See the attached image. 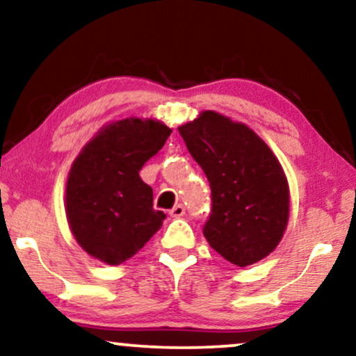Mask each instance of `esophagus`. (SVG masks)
I'll list each match as a JSON object with an SVG mask.
<instances>
[{"mask_svg": "<svg viewBox=\"0 0 356 356\" xmlns=\"http://www.w3.org/2000/svg\"><path fill=\"white\" fill-rule=\"evenodd\" d=\"M184 213H186V207L181 205V204L172 207V209H170V211H169L170 217H174V218H181Z\"/></svg>", "mask_w": 356, "mask_h": 356, "instance_id": "obj_1", "label": "esophagus"}]
</instances>
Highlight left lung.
I'll list each match as a JSON object with an SVG mask.
<instances>
[{
    "instance_id": "8db88e82",
    "label": "left lung",
    "mask_w": 356,
    "mask_h": 356,
    "mask_svg": "<svg viewBox=\"0 0 356 356\" xmlns=\"http://www.w3.org/2000/svg\"><path fill=\"white\" fill-rule=\"evenodd\" d=\"M179 133L210 182L209 245L240 268L266 258L289 222V184L277 157L245 123L211 110Z\"/></svg>"
}]
</instances>
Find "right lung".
Returning a JSON list of instances; mask_svg holds the SVG:
<instances>
[{"label": "right lung", "mask_w": 356, "mask_h": 356, "mask_svg": "<svg viewBox=\"0 0 356 356\" xmlns=\"http://www.w3.org/2000/svg\"><path fill=\"white\" fill-rule=\"evenodd\" d=\"M172 133L163 121H111L82 147L65 187V215L85 253L111 266L138 253L163 227L139 170Z\"/></svg>", "instance_id": "1"}]
</instances>
